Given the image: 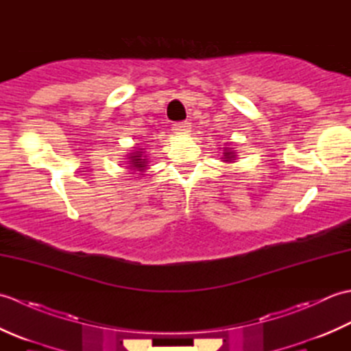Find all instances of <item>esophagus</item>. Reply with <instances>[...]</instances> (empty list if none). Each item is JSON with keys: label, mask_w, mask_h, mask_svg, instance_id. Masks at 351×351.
<instances>
[{"label": "esophagus", "mask_w": 351, "mask_h": 351, "mask_svg": "<svg viewBox=\"0 0 351 351\" xmlns=\"http://www.w3.org/2000/svg\"><path fill=\"white\" fill-rule=\"evenodd\" d=\"M191 130V125L189 122H178L173 125V131L176 134H189Z\"/></svg>", "instance_id": "34e87169"}]
</instances>
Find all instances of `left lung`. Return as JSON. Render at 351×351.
I'll return each instance as SVG.
<instances>
[{"label": "left lung", "mask_w": 351, "mask_h": 351, "mask_svg": "<svg viewBox=\"0 0 351 351\" xmlns=\"http://www.w3.org/2000/svg\"><path fill=\"white\" fill-rule=\"evenodd\" d=\"M230 146V145H229ZM228 145H226V147H223V152H221V156H220V160L223 161V162H235V160H237V152H235V149L234 147H229ZM221 149V147H220Z\"/></svg>", "instance_id": "left-lung-1"}]
</instances>
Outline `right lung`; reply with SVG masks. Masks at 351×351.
Masks as SVG:
<instances>
[{"mask_svg": "<svg viewBox=\"0 0 351 351\" xmlns=\"http://www.w3.org/2000/svg\"><path fill=\"white\" fill-rule=\"evenodd\" d=\"M125 169L130 171L131 175H136V178H143L145 171L149 169V158H147V149L146 147H132L130 154H126Z\"/></svg>", "mask_w": 351, "mask_h": 351, "instance_id": "obj_1", "label": "right lung"}]
</instances>
